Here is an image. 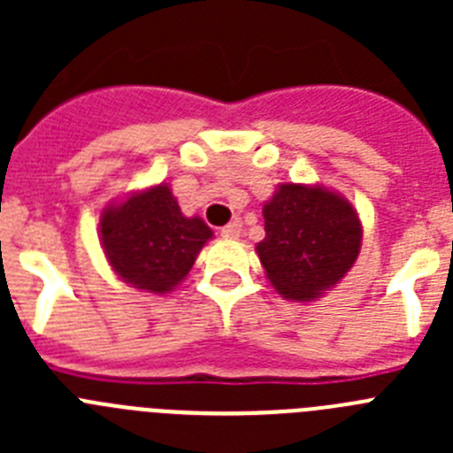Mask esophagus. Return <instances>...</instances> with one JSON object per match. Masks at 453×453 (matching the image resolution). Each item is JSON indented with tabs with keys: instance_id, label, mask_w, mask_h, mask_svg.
<instances>
[{
	"instance_id": "obj_1",
	"label": "esophagus",
	"mask_w": 453,
	"mask_h": 453,
	"mask_svg": "<svg viewBox=\"0 0 453 453\" xmlns=\"http://www.w3.org/2000/svg\"><path fill=\"white\" fill-rule=\"evenodd\" d=\"M222 238L226 240H238L240 234H242V224H240V219H234L231 224H226V226H222Z\"/></svg>"
}]
</instances>
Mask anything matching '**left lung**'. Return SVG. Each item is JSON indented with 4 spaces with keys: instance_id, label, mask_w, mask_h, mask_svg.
Returning a JSON list of instances; mask_svg holds the SVG:
<instances>
[{
    "instance_id": "8db88e82",
    "label": "left lung",
    "mask_w": 453,
    "mask_h": 453,
    "mask_svg": "<svg viewBox=\"0 0 453 453\" xmlns=\"http://www.w3.org/2000/svg\"><path fill=\"white\" fill-rule=\"evenodd\" d=\"M265 238L256 254L274 290L292 302H313L354 267L363 226L340 192L279 183L263 206Z\"/></svg>"
}]
</instances>
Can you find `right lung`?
Returning a JSON list of instances; mask_svg holds the SVG:
<instances>
[{
	"label": "right lung",
	"mask_w": 453,
	"mask_h": 453,
	"mask_svg": "<svg viewBox=\"0 0 453 453\" xmlns=\"http://www.w3.org/2000/svg\"><path fill=\"white\" fill-rule=\"evenodd\" d=\"M211 238L213 231L202 218L181 213L167 183L108 203L99 219L102 250L115 274L156 295L174 290L186 279Z\"/></svg>",
	"instance_id": "1"
}]
</instances>
